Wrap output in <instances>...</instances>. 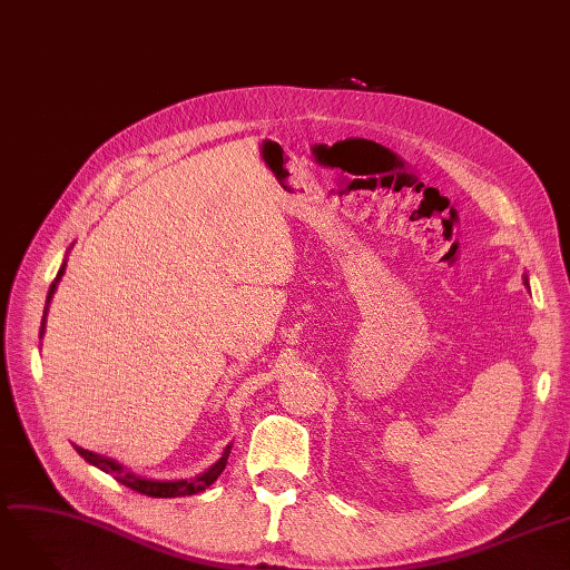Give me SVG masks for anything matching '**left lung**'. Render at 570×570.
I'll use <instances>...</instances> for the list:
<instances>
[{"label": "left lung", "mask_w": 570, "mask_h": 570, "mask_svg": "<svg viewBox=\"0 0 570 570\" xmlns=\"http://www.w3.org/2000/svg\"><path fill=\"white\" fill-rule=\"evenodd\" d=\"M524 285H529V281H527V278H524Z\"/></svg>", "instance_id": "8db88e82"}]
</instances>
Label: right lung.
Returning a JSON list of instances; mask_svg holds the SVG:
<instances>
[{"label":"right lung","mask_w":570,"mask_h":570,"mask_svg":"<svg viewBox=\"0 0 570 570\" xmlns=\"http://www.w3.org/2000/svg\"><path fill=\"white\" fill-rule=\"evenodd\" d=\"M62 274H65V264L60 266L56 281H52V285H50V289H48L39 336H43L48 304H50V299H52V294H56V289H58V283L62 281ZM229 450H232V445H227V448H225L223 456H220L218 462H215L208 471H204L202 475H197V478H193V480H148V478H141V475H137V473L127 471L122 464H118V462H116V459H108V456L95 454V452H90V450L76 448V452H78L80 456H83L88 464L97 466V469H99V471H104V473H111L118 482H122L125 487H129V490L139 492V494H146V497H155V499H176V497H189V494H199V492H204L206 487H210L215 480L220 478V473L225 471V466H227V459H229Z\"/></svg>","instance_id":"1"}]
</instances>
